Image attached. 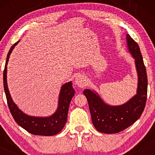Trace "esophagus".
Wrapping results in <instances>:
<instances>
[{"mask_svg": "<svg viewBox=\"0 0 155 155\" xmlns=\"http://www.w3.org/2000/svg\"><path fill=\"white\" fill-rule=\"evenodd\" d=\"M75 83L78 87L82 88L87 85V80L86 79V78L84 77V75H80L76 76L75 80Z\"/></svg>", "mask_w": 155, "mask_h": 155, "instance_id": "esophagus-1", "label": "esophagus"}]
</instances>
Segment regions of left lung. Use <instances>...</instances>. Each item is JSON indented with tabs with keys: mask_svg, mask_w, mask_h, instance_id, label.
Returning a JSON list of instances; mask_svg holds the SVG:
<instances>
[{
	"mask_svg": "<svg viewBox=\"0 0 155 155\" xmlns=\"http://www.w3.org/2000/svg\"><path fill=\"white\" fill-rule=\"evenodd\" d=\"M127 47L135 59L137 73L136 94L124 104L111 106L105 103L98 93L86 89L83 94L89 104L92 124L99 132L117 133L128 128L139 119L145 109L147 92V77L139 46L126 35Z\"/></svg>",
	"mask_w": 155,
	"mask_h": 155,
	"instance_id": "1",
	"label": "left lung"
}]
</instances>
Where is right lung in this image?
<instances>
[{
    "label": "right lung",
    "instance_id": "1",
    "mask_svg": "<svg viewBox=\"0 0 155 155\" xmlns=\"http://www.w3.org/2000/svg\"><path fill=\"white\" fill-rule=\"evenodd\" d=\"M19 41H20L16 42L10 48L8 54L3 72L4 90L10 113L17 124L31 134L44 136H51L58 134L63 130L66 124L70 102L75 92L73 88L72 82H66L61 87L59 93L58 108L51 116L47 117L31 116L21 111L12 100L7 83V65L12 50Z\"/></svg>",
    "mask_w": 155,
    "mask_h": 155
}]
</instances>
